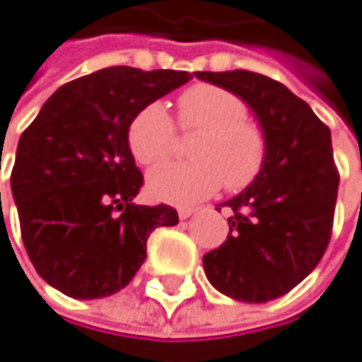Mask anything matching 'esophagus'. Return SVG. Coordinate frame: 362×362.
<instances>
[{
    "label": "esophagus",
    "mask_w": 362,
    "mask_h": 362,
    "mask_svg": "<svg viewBox=\"0 0 362 362\" xmlns=\"http://www.w3.org/2000/svg\"><path fill=\"white\" fill-rule=\"evenodd\" d=\"M192 214H196V209H194V207H179V218H181V220L189 218Z\"/></svg>",
    "instance_id": "obj_1"
}]
</instances>
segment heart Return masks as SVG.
I'll use <instances>...</instances> for the list:
<instances>
[{"mask_svg": "<svg viewBox=\"0 0 362 362\" xmlns=\"http://www.w3.org/2000/svg\"><path fill=\"white\" fill-rule=\"evenodd\" d=\"M246 101L226 88L194 83L177 99V124L198 132L189 142L192 161L164 166L148 177V194L157 201L189 205L211 196L222 183L226 192L250 187L265 168L267 134L246 116ZM175 122L159 101L140 107L127 127V144L142 166H159L175 153Z\"/></svg>", "mask_w": 362, "mask_h": 362, "instance_id": "1", "label": "heart"}]
</instances>
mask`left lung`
Segmentation results:
<instances>
[{"label":"left lung","mask_w":362,"mask_h":362,"mask_svg":"<svg viewBox=\"0 0 362 362\" xmlns=\"http://www.w3.org/2000/svg\"><path fill=\"white\" fill-rule=\"evenodd\" d=\"M196 77L240 95L267 134L263 173L220 205L233 216L226 242L203 257L205 274L233 300L281 298L313 272L332 235L339 173L330 129L276 79L250 71Z\"/></svg>","instance_id":"8db88e82"}]
</instances>
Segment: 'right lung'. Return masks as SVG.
Listing matches in <instances>:
<instances>
[{
    "label": "right lung",
    "mask_w": 362,
    "mask_h": 362,
    "mask_svg": "<svg viewBox=\"0 0 362 362\" xmlns=\"http://www.w3.org/2000/svg\"><path fill=\"white\" fill-rule=\"evenodd\" d=\"M185 71L112 66L58 88L23 132L10 175L21 238L36 272L93 300L127 287L170 205H136L144 177L127 144L134 114L189 81Z\"/></svg>",
    "instance_id": "1"
}]
</instances>
